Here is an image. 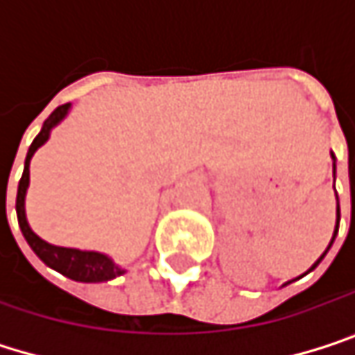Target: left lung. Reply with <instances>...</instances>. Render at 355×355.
I'll return each instance as SVG.
<instances>
[{
  "label": "left lung",
  "mask_w": 355,
  "mask_h": 355,
  "mask_svg": "<svg viewBox=\"0 0 355 355\" xmlns=\"http://www.w3.org/2000/svg\"><path fill=\"white\" fill-rule=\"evenodd\" d=\"M331 156H333V154H331ZM333 160H335V156H333ZM333 168H335V164H333ZM337 230H339V205H337V226H335V232H333V239H331V243H329V247H327V250H329V248H331V245H333V241H335V236H337ZM327 250L322 252V257L327 254ZM322 257H320L319 261H317V263H315V265H313L311 269H315V267L319 265L320 261H322Z\"/></svg>",
  "instance_id": "obj_1"
}]
</instances>
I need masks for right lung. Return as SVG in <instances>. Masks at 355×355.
I'll list each match as a JSON object with an SVG mask.
<instances>
[{
  "label": "right lung",
  "instance_id": "right-lung-1",
  "mask_svg": "<svg viewBox=\"0 0 355 355\" xmlns=\"http://www.w3.org/2000/svg\"><path fill=\"white\" fill-rule=\"evenodd\" d=\"M67 110H69V103L55 108L49 114V119L44 121L40 133L36 135L35 141L28 148L26 162H24V173H22V178L18 182V197H16L18 224H20V230H22L26 243L36 252V257L42 263H46L49 267H53L55 271H59V273L67 275L69 279H76V282H88V284L108 282V279H114V277L123 275L125 271L121 267H116L107 254H101V252H94V250H78V248L49 245L42 239H38L35 232L31 230V226L26 222V214H24V197H26V189H28V175H31L28 173V164H31V158H33V154H35L36 150L49 139V131L67 114Z\"/></svg>",
  "mask_w": 355,
  "mask_h": 355
}]
</instances>
